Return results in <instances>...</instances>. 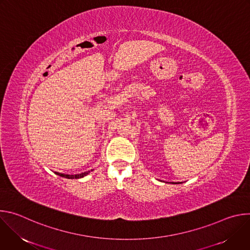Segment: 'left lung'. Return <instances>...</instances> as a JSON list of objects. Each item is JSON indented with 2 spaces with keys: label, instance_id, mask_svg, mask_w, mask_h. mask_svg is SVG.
<instances>
[{
  "label": "left lung",
  "instance_id": "8db88e82",
  "mask_svg": "<svg viewBox=\"0 0 250 250\" xmlns=\"http://www.w3.org/2000/svg\"><path fill=\"white\" fill-rule=\"evenodd\" d=\"M172 184H180V183H173V182H171Z\"/></svg>",
  "mask_w": 250,
  "mask_h": 250
}]
</instances>
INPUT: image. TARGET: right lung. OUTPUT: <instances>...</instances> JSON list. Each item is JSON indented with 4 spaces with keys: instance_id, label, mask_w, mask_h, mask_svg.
Instances as JSON below:
<instances>
[{
    "instance_id": "obj_1",
    "label": "right lung",
    "mask_w": 250,
    "mask_h": 250,
    "mask_svg": "<svg viewBox=\"0 0 250 250\" xmlns=\"http://www.w3.org/2000/svg\"><path fill=\"white\" fill-rule=\"evenodd\" d=\"M91 171L93 170H90V171H86V172H83V173H80V174H75V175H69V174H63V173H59V172H55L56 175L60 176V177H64V178H67V179H80V178H83L85 176H87Z\"/></svg>"
}]
</instances>
